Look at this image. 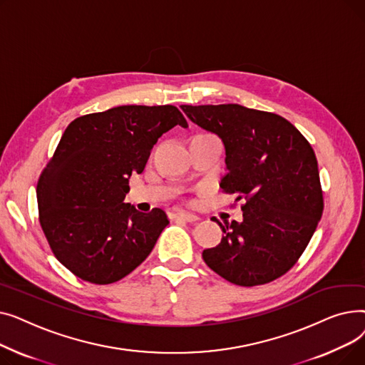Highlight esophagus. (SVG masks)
I'll list each match as a JSON object with an SVG mask.
<instances>
[{
    "label": "esophagus",
    "instance_id": "obj_1",
    "mask_svg": "<svg viewBox=\"0 0 365 365\" xmlns=\"http://www.w3.org/2000/svg\"><path fill=\"white\" fill-rule=\"evenodd\" d=\"M175 217H176L178 220H183V222H187V223H195V222H198V216L190 215V213H185V212H178V213L175 215Z\"/></svg>",
    "mask_w": 365,
    "mask_h": 365
}]
</instances>
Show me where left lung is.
Returning <instances> with one entry per match:
<instances>
[{
    "mask_svg": "<svg viewBox=\"0 0 365 365\" xmlns=\"http://www.w3.org/2000/svg\"><path fill=\"white\" fill-rule=\"evenodd\" d=\"M187 118L216 133L226 150L225 194H235L242 222L219 223L222 241L202 252L226 281L253 287L289 272L308 247L324 198L315 152L281 115L237 103L182 105Z\"/></svg>",
    "mask_w": 365,
    "mask_h": 365,
    "instance_id": "obj_1",
    "label": "left lung"
}]
</instances>
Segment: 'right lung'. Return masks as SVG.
I'll use <instances>...</instances> for the list:
<instances>
[{
    "label": "right lung",
    "mask_w": 365,
    "mask_h": 365,
    "mask_svg": "<svg viewBox=\"0 0 365 365\" xmlns=\"http://www.w3.org/2000/svg\"><path fill=\"white\" fill-rule=\"evenodd\" d=\"M175 125L173 105H124L75 118L36 183L40 225L53 255L75 277L112 284L149 256L168 225L161 208L140 213L124 202L133 173Z\"/></svg>",
    "instance_id": "right-lung-1"
}]
</instances>
